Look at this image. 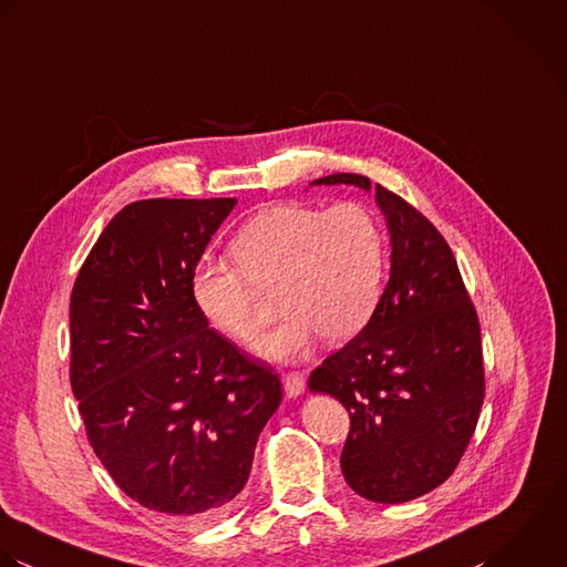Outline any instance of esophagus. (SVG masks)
I'll return each instance as SVG.
<instances>
[{
	"label": "esophagus",
	"instance_id": "1",
	"mask_svg": "<svg viewBox=\"0 0 567 567\" xmlns=\"http://www.w3.org/2000/svg\"><path fill=\"white\" fill-rule=\"evenodd\" d=\"M282 385H285L287 396H300L307 388V381H305V374H300V372H285Z\"/></svg>",
	"mask_w": 567,
	"mask_h": 567
}]
</instances>
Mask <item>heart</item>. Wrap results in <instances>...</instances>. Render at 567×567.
Masks as SVG:
<instances>
[{
	"label": "heart",
	"instance_id": "b5f03b06",
	"mask_svg": "<svg viewBox=\"0 0 567 567\" xmlns=\"http://www.w3.org/2000/svg\"><path fill=\"white\" fill-rule=\"evenodd\" d=\"M229 251L236 267L197 265L193 298L215 329L249 343L262 327L260 291L276 293L285 316L258 343L262 357L298 359L320 336L352 340L377 309L383 234L361 204L269 208L236 234Z\"/></svg>",
	"mask_w": 567,
	"mask_h": 567
}]
</instances>
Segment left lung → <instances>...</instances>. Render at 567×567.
I'll use <instances>...</instances> for the list:
<instances>
[{
	"label": "left lung",
	"instance_id": "left-lung-1",
	"mask_svg": "<svg viewBox=\"0 0 567 567\" xmlns=\"http://www.w3.org/2000/svg\"><path fill=\"white\" fill-rule=\"evenodd\" d=\"M311 184L370 190L352 173ZM374 199L390 229V280L359 336L311 372L309 390L348 410V486L401 504L441 486L468 447L484 401L482 338L443 234L379 184Z\"/></svg>",
	"mask_w": 567,
	"mask_h": 567
}]
</instances>
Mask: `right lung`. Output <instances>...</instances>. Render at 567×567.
<instances>
[{
	"instance_id": "right-lung-1",
	"label": "right lung",
	"mask_w": 567,
	"mask_h": 567,
	"mask_svg": "<svg viewBox=\"0 0 567 567\" xmlns=\"http://www.w3.org/2000/svg\"><path fill=\"white\" fill-rule=\"evenodd\" d=\"M236 199L124 206L70 300V383L87 439L144 508L206 524L245 486L278 374L208 327L193 274Z\"/></svg>"
}]
</instances>
